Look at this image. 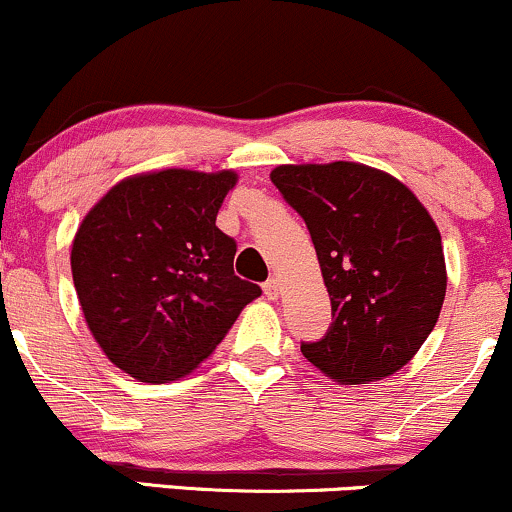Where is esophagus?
Instances as JSON below:
<instances>
[{
	"mask_svg": "<svg viewBox=\"0 0 512 512\" xmlns=\"http://www.w3.org/2000/svg\"><path fill=\"white\" fill-rule=\"evenodd\" d=\"M263 292H266L268 300H278V297H280V283L275 278H271L268 283H263Z\"/></svg>",
	"mask_w": 512,
	"mask_h": 512,
	"instance_id": "esophagus-1",
	"label": "esophagus"
}]
</instances>
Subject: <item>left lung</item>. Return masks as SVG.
Returning <instances> with one entry per match:
<instances>
[{"mask_svg":"<svg viewBox=\"0 0 512 512\" xmlns=\"http://www.w3.org/2000/svg\"><path fill=\"white\" fill-rule=\"evenodd\" d=\"M312 234L331 297L324 338L302 343L326 377L367 384L401 370L426 343L447 290L438 225L394 176L355 162L271 171Z\"/></svg>","mask_w":512,"mask_h":512,"instance_id":"8db88e82","label":"left lung"}]
</instances>
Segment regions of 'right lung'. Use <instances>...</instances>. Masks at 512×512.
<instances>
[{"instance_id":"1","label":"right lung","mask_w":512,"mask_h":512,"mask_svg":"<svg viewBox=\"0 0 512 512\" xmlns=\"http://www.w3.org/2000/svg\"><path fill=\"white\" fill-rule=\"evenodd\" d=\"M234 171L162 169L116 183L72 241L79 304L106 358L140 382L188 375L261 287L234 275L217 229Z\"/></svg>"}]
</instances>
